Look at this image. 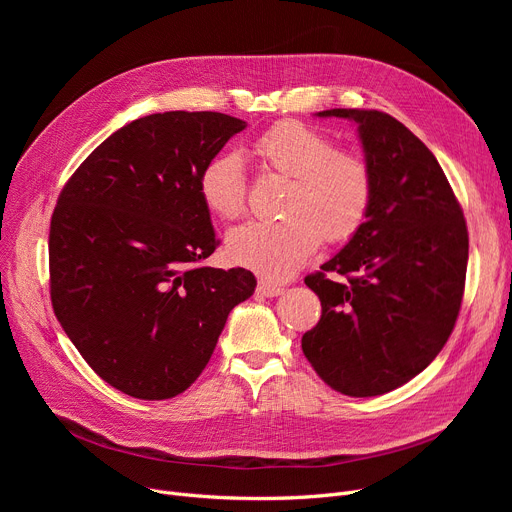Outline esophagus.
Listing matches in <instances>:
<instances>
[{"label":"esophagus","mask_w":512,"mask_h":512,"mask_svg":"<svg viewBox=\"0 0 512 512\" xmlns=\"http://www.w3.org/2000/svg\"><path fill=\"white\" fill-rule=\"evenodd\" d=\"M257 292L261 294V297H280V294L284 292V288H282V286H278V284H272V282H265V280H261V282H259V286H257Z\"/></svg>","instance_id":"obj_1"}]
</instances>
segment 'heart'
<instances>
[{"label":"heart","instance_id":"b5f03b06","mask_svg":"<svg viewBox=\"0 0 512 512\" xmlns=\"http://www.w3.org/2000/svg\"><path fill=\"white\" fill-rule=\"evenodd\" d=\"M324 132L284 120L261 132L253 153L263 166L290 176L278 222L253 220L230 230L228 259L265 280H288L315 255L321 236L330 242L353 238L371 207V172L365 161L332 149ZM205 207L222 220H236L247 207L242 159L226 151L209 159L199 174Z\"/></svg>","mask_w":512,"mask_h":512}]
</instances>
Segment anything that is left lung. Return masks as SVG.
Instances as JSON below:
<instances>
[{"mask_svg": "<svg viewBox=\"0 0 512 512\" xmlns=\"http://www.w3.org/2000/svg\"><path fill=\"white\" fill-rule=\"evenodd\" d=\"M357 124L371 172L359 232L305 284L321 301L303 353L346 396H378L413 380L442 351L459 317L469 259L463 209L415 134L378 110H324ZM334 271L347 278L336 283Z\"/></svg>", "mask_w": 512, "mask_h": 512, "instance_id": "obj_1", "label": "left lung"}]
</instances>
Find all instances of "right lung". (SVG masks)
Wrapping results in <instances>:
<instances>
[{
  "label": "right lung",
  "instance_id": "right-lung-1",
  "mask_svg": "<svg viewBox=\"0 0 512 512\" xmlns=\"http://www.w3.org/2000/svg\"><path fill=\"white\" fill-rule=\"evenodd\" d=\"M247 122L164 112L107 137L62 188L49 228L51 305L116 390L166 400L191 386L255 292L242 267H201L215 247L199 174Z\"/></svg>",
  "mask_w": 512,
  "mask_h": 512
}]
</instances>
